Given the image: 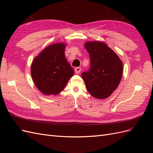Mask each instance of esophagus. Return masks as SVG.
I'll use <instances>...</instances> for the list:
<instances>
[{"label":"esophagus","mask_w":153,"mask_h":153,"mask_svg":"<svg viewBox=\"0 0 153 153\" xmlns=\"http://www.w3.org/2000/svg\"><path fill=\"white\" fill-rule=\"evenodd\" d=\"M81 71V68L80 67H76L75 68V72L76 73V74H78Z\"/></svg>","instance_id":"esophagus-1"}]
</instances>
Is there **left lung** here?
I'll return each mask as SVG.
<instances>
[{
  "label": "left lung",
  "instance_id": "8db88e82",
  "mask_svg": "<svg viewBox=\"0 0 153 153\" xmlns=\"http://www.w3.org/2000/svg\"><path fill=\"white\" fill-rule=\"evenodd\" d=\"M85 48L91 61L89 70L82 73L87 90L96 98H108L121 82L123 62L104 43L89 41L85 44Z\"/></svg>",
  "mask_w": 153,
  "mask_h": 153
}]
</instances>
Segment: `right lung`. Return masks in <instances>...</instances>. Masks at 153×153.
<instances>
[{
  "label": "right lung",
  "instance_id": "add662e5",
  "mask_svg": "<svg viewBox=\"0 0 153 153\" xmlns=\"http://www.w3.org/2000/svg\"><path fill=\"white\" fill-rule=\"evenodd\" d=\"M65 45L48 46L32 63L31 75L37 88L45 95H57L66 87L74 70L64 55Z\"/></svg>",
  "mask_w": 153,
  "mask_h": 153
}]
</instances>
